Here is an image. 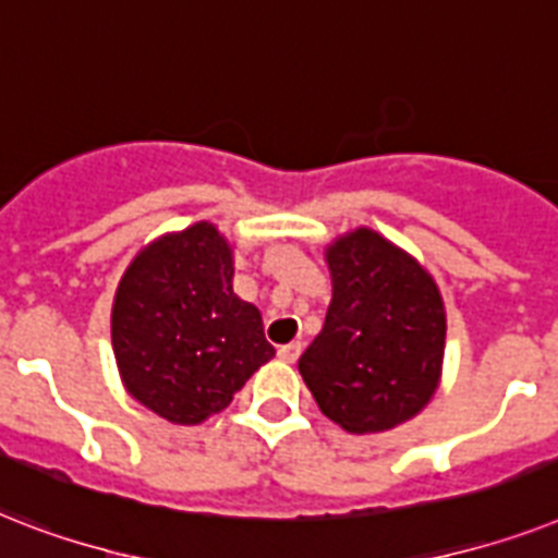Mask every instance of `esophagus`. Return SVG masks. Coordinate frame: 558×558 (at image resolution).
I'll list each match as a JSON object with an SVG mask.
<instances>
[{
    "label": "esophagus",
    "mask_w": 558,
    "mask_h": 558,
    "mask_svg": "<svg viewBox=\"0 0 558 558\" xmlns=\"http://www.w3.org/2000/svg\"><path fill=\"white\" fill-rule=\"evenodd\" d=\"M300 354H302V342H288V345L279 349V360H284V363H296Z\"/></svg>",
    "instance_id": "1"
}]
</instances>
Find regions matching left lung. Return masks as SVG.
<instances>
[{"label":"left lung","instance_id":"left-lung-1","mask_svg":"<svg viewBox=\"0 0 558 558\" xmlns=\"http://www.w3.org/2000/svg\"><path fill=\"white\" fill-rule=\"evenodd\" d=\"M331 305L300 356V374L325 417L351 435L395 429L429 403L440 383L447 311L435 279L368 227L328 244Z\"/></svg>","mask_w":558,"mask_h":558}]
</instances>
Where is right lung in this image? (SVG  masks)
I'll use <instances>...</instances> for the list:
<instances>
[{
    "mask_svg": "<svg viewBox=\"0 0 558 558\" xmlns=\"http://www.w3.org/2000/svg\"><path fill=\"white\" fill-rule=\"evenodd\" d=\"M120 380L163 421L195 426L276 354L262 314L233 293V247L209 221L137 253L111 305Z\"/></svg>",
    "mask_w": 558,
    "mask_h": 558,
    "instance_id": "obj_1",
    "label": "right lung"
}]
</instances>
